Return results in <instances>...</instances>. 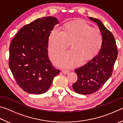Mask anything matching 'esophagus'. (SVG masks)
I'll list each match as a JSON object with an SVG mask.
<instances>
[{
	"label": "esophagus",
	"mask_w": 123,
	"mask_h": 123,
	"mask_svg": "<svg viewBox=\"0 0 123 123\" xmlns=\"http://www.w3.org/2000/svg\"><path fill=\"white\" fill-rule=\"evenodd\" d=\"M62 72L64 74H67L68 73H69V71H68V70H65V69H63L62 70Z\"/></svg>",
	"instance_id": "obj_1"
}]
</instances>
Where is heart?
Segmentation results:
<instances>
[{
    "mask_svg": "<svg viewBox=\"0 0 123 123\" xmlns=\"http://www.w3.org/2000/svg\"><path fill=\"white\" fill-rule=\"evenodd\" d=\"M73 48L64 51L54 57L57 65L70 67L78 65L82 59L87 60L94 56L100 49L103 36L98 29L92 28L85 22H71L63 29L55 26L49 37L48 51L50 55L59 53L69 46Z\"/></svg>",
    "mask_w": 123,
    "mask_h": 123,
    "instance_id": "heart-1",
    "label": "heart"
}]
</instances>
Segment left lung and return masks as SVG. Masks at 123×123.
<instances>
[{"label":"left lung","instance_id":"8db88e82","mask_svg":"<svg viewBox=\"0 0 123 123\" xmlns=\"http://www.w3.org/2000/svg\"><path fill=\"white\" fill-rule=\"evenodd\" d=\"M89 18L98 25L103 42L98 54L85 65L75 70L78 78L73 85V88L76 93L85 95L96 92L109 80L118 56L113 34L100 20Z\"/></svg>","mask_w":123,"mask_h":123}]
</instances>
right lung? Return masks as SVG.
Masks as SVG:
<instances>
[{
  "label": "right lung",
  "instance_id": "right-lung-1",
  "mask_svg": "<svg viewBox=\"0 0 123 123\" xmlns=\"http://www.w3.org/2000/svg\"><path fill=\"white\" fill-rule=\"evenodd\" d=\"M58 23L54 17L38 18L22 27L12 39L9 67L17 84L27 93L46 92L54 77L60 73L48 55L49 35Z\"/></svg>",
  "mask_w": 123,
  "mask_h": 123
}]
</instances>
